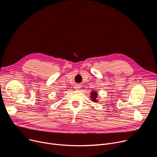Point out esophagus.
<instances>
[{"label": "esophagus", "mask_w": 157, "mask_h": 157, "mask_svg": "<svg viewBox=\"0 0 157 157\" xmlns=\"http://www.w3.org/2000/svg\"><path fill=\"white\" fill-rule=\"evenodd\" d=\"M74 87L75 89H79V88H80V86L79 84H76V85H75Z\"/></svg>", "instance_id": "34e87169"}]
</instances>
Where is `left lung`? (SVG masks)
<instances>
[{
	"instance_id": "8db88e82",
	"label": "left lung",
	"mask_w": 157,
	"mask_h": 157,
	"mask_svg": "<svg viewBox=\"0 0 157 157\" xmlns=\"http://www.w3.org/2000/svg\"><path fill=\"white\" fill-rule=\"evenodd\" d=\"M91 101L94 102H99L98 100L97 99V97H98V93H96V91H91Z\"/></svg>"
}]
</instances>
